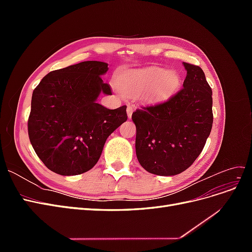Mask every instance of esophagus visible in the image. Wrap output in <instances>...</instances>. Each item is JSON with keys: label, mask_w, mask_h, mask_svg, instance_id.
I'll return each mask as SVG.
<instances>
[{"label": "esophagus", "mask_w": 252, "mask_h": 252, "mask_svg": "<svg viewBox=\"0 0 252 252\" xmlns=\"http://www.w3.org/2000/svg\"><path fill=\"white\" fill-rule=\"evenodd\" d=\"M132 111H133L132 106L128 105V106H127V116H128V118H129V119H130V118H131V116H132Z\"/></svg>", "instance_id": "esophagus-1"}]
</instances>
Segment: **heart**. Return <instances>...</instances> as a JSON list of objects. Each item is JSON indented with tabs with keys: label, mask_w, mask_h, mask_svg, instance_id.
<instances>
[{
	"label": "heart",
	"mask_w": 252,
	"mask_h": 252,
	"mask_svg": "<svg viewBox=\"0 0 252 252\" xmlns=\"http://www.w3.org/2000/svg\"><path fill=\"white\" fill-rule=\"evenodd\" d=\"M157 80V85L149 91V97H158L169 94L178 87L180 83L178 73L174 71L165 72L155 68L123 74L118 81V87L124 94H135L152 85Z\"/></svg>",
	"instance_id": "obj_1"
}]
</instances>
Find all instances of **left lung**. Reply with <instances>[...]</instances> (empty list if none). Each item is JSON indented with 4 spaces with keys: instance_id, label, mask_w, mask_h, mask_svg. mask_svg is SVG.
I'll return each instance as SVG.
<instances>
[{
    "instance_id": "8db88e82",
    "label": "left lung",
    "mask_w": 252,
    "mask_h": 252,
    "mask_svg": "<svg viewBox=\"0 0 252 252\" xmlns=\"http://www.w3.org/2000/svg\"><path fill=\"white\" fill-rule=\"evenodd\" d=\"M183 64L187 75L179 93L136 109L131 117L136 158L157 175H175L191 166L212 128V90L205 73L199 66Z\"/></svg>"
}]
</instances>
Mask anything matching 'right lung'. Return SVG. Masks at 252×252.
<instances>
[{
  "label": "right lung",
  "instance_id": "right-lung-1",
  "mask_svg": "<svg viewBox=\"0 0 252 252\" xmlns=\"http://www.w3.org/2000/svg\"><path fill=\"white\" fill-rule=\"evenodd\" d=\"M108 64L86 61L45 75L32 97L30 143L44 165L61 175H77L97 163L108 136L127 121L126 106L96 103L111 94L101 75Z\"/></svg>",
  "mask_w": 252,
  "mask_h": 252
}]
</instances>
